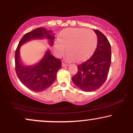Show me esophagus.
<instances>
[{
	"mask_svg": "<svg viewBox=\"0 0 133 133\" xmlns=\"http://www.w3.org/2000/svg\"><path fill=\"white\" fill-rule=\"evenodd\" d=\"M62 67L68 66V64H65V63H64V62H62Z\"/></svg>",
	"mask_w": 133,
	"mask_h": 133,
	"instance_id": "esophagus-1",
	"label": "esophagus"
}]
</instances>
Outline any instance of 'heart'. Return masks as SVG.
I'll return each mask as SVG.
<instances>
[{
  "instance_id": "heart-1",
  "label": "heart",
  "mask_w": 133,
  "mask_h": 133,
  "mask_svg": "<svg viewBox=\"0 0 133 133\" xmlns=\"http://www.w3.org/2000/svg\"><path fill=\"white\" fill-rule=\"evenodd\" d=\"M57 41L55 43V47L58 56L64 54L66 47V60L82 62L89 59L95 51L97 37L91 29L68 28L59 34Z\"/></svg>"
}]
</instances>
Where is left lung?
<instances>
[{
  "label": "left lung",
  "instance_id": "obj_1",
  "mask_svg": "<svg viewBox=\"0 0 133 133\" xmlns=\"http://www.w3.org/2000/svg\"><path fill=\"white\" fill-rule=\"evenodd\" d=\"M97 36V45L88 60L77 65V72L72 80L77 88L91 92L101 88L108 77L111 62V47L107 37L99 30L94 29Z\"/></svg>",
  "mask_w": 133,
  "mask_h": 133
}]
</instances>
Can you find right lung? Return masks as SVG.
Returning a JSON list of instances; mask_svg holds the SVG:
<instances>
[{"label":"right lung","instance_id":"obj_1","mask_svg":"<svg viewBox=\"0 0 133 133\" xmlns=\"http://www.w3.org/2000/svg\"><path fill=\"white\" fill-rule=\"evenodd\" d=\"M43 38H46L50 44L53 45L54 36L51 30L39 27L26 33L20 41L15 53L16 72L18 78L24 86L35 92H41L51 86L56 80L57 71L61 68L60 59L52 56L49 50L39 61L34 64L25 65L21 61V45L31 39Z\"/></svg>","mask_w":133,"mask_h":133}]
</instances>
